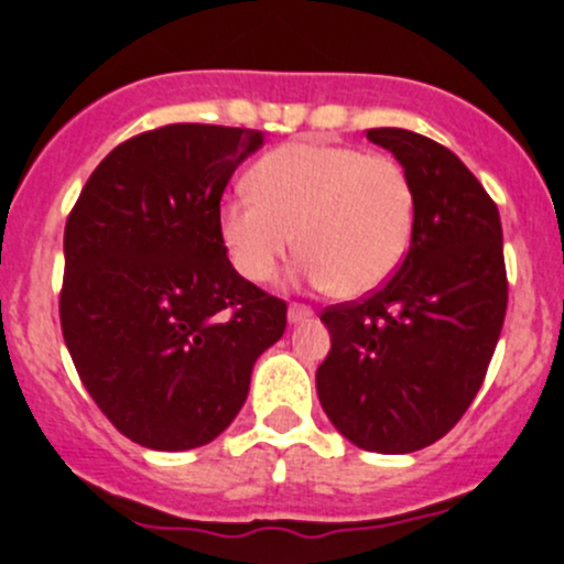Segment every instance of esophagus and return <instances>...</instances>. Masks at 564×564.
I'll use <instances>...</instances> for the list:
<instances>
[{"label": "esophagus", "instance_id": "esophagus-1", "mask_svg": "<svg viewBox=\"0 0 564 564\" xmlns=\"http://www.w3.org/2000/svg\"><path fill=\"white\" fill-rule=\"evenodd\" d=\"M311 316H314V311H311L308 305H300V303H292V305H289V322H292V324L308 322Z\"/></svg>", "mask_w": 564, "mask_h": 564}]
</instances>
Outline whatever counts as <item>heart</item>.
<instances>
[{"mask_svg":"<svg viewBox=\"0 0 564 564\" xmlns=\"http://www.w3.org/2000/svg\"><path fill=\"white\" fill-rule=\"evenodd\" d=\"M246 182L250 196L220 207V240L253 283L272 281L300 248L305 278L335 297H366L390 281L412 242L414 191L392 158L292 141L261 155Z\"/></svg>","mask_w":564,"mask_h":564,"instance_id":"obj_1","label":"heart"}]
</instances>
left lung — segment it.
<instances>
[{
  "instance_id": "obj_1",
  "label": "left lung",
  "mask_w": 564,
  "mask_h": 564,
  "mask_svg": "<svg viewBox=\"0 0 564 564\" xmlns=\"http://www.w3.org/2000/svg\"><path fill=\"white\" fill-rule=\"evenodd\" d=\"M368 139L412 182V246L382 289L324 308L316 392L351 445L395 456L434 445L469 409L502 333L508 272L497 204L458 155L403 128Z\"/></svg>"
}]
</instances>
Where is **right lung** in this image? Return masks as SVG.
<instances>
[{
	"label": "right lung",
	"mask_w": 564,
	"mask_h": 564,
	"mask_svg": "<svg viewBox=\"0 0 564 564\" xmlns=\"http://www.w3.org/2000/svg\"><path fill=\"white\" fill-rule=\"evenodd\" d=\"M261 130L180 122L113 147L65 226L59 318L78 377L119 434L193 451L229 429L286 303L220 240L231 174Z\"/></svg>",
	"instance_id": "obj_1"
}]
</instances>
